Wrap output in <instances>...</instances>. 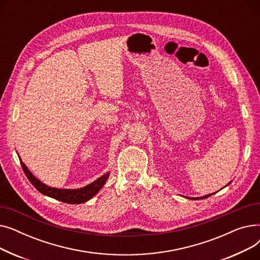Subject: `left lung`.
Returning <instances> with one entry per match:
<instances>
[{"label":"left lung","instance_id":"obj_1","mask_svg":"<svg viewBox=\"0 0 260 260\" xmlns=\"http://www.w3.org/2000/svg\"><path fill=\"white\" fill-rule=\"evenodd\" d=\"M231 183V182H230ZM229 183V184H230ZM212 194H209V195H207V196H203V197H199V198H190V199H194V200H197V199H204V198H208V197H210Z\"/></svg>","mask_w":260,"mask_h":260}]
</instances>
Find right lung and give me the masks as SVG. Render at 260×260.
Here are the masks:
<instances>
[{
    "label": "right lung",
    "instance_id": "add662e5",
    "mask_svg": "<svg viewBox=\"0 0 260 260\" xmlns=\"http://www.w3.org/2000/svg\"><path fill=\"white\" fill-rule=\"evenodd\" d=\"M21 166H22V169H23L27 178H28V180L31 182V184L39 190L40 193H42L43 195H46L53 199H57L59 201H62L65 203H71V204L83 203V202L89 200L90 198H92L101 189V187L104 185V183L106 182V179L109 176V173H107V174L103 175L102 177H100L99 179H97L92 183H90L84 187H82V188H77V189L54 188V187H50V186L42 183L39 179H37L36 177L29 172V170L27 169V167L22 162V160H21Z\"/></svg>",
    "mask_w": 260,
    "mask_h": 260
}]
</instances>
